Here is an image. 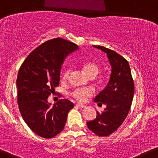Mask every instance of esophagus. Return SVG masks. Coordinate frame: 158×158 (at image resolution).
Listing matches in <instances>:
<instances>
[{
  "instance_id": "esophagus-1",
  "label": "esophagus",
  "mask_w": 158,
  "mask_h": 158,
  "mask_svg": "<svg viewBox=\"0 0 158 158\" xmlns=\"http://www.w3.org/2000/svg\"><path fill=\"white\" fill-rule=\"evenodd\" d=\"M76 106L78 107H80V108H85V105L82 104V103H77Z\"/></svg>"
}]
</instances>
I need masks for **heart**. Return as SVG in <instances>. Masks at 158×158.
I'll use <instances>...</instances> for the list:
<instances>
[{"mask_svg": "<svg viewBox=\"0 0 158 158\" xmlns=\"http://www.w3.org/2000/svg\"><path fill=\"white\" fill-rule=\"evenodd\" d=\"M82 69L88 76L91 77H95L100 72V67L98 64L92 61H88L82 65ZM70 75V70H67L63 75L64 79H67ZM94 94V91L91 88H76L72 93L71 95L73 98H74L78 101L85 102L87 100V99L90 97H92Z\"/></svg>", "mask_w": 158, "mask_h": 158, "instance_id": "b5f03b06", "label": "heart"}]
</instances>
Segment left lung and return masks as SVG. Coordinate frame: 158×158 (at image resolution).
Segmentation results:
<instances>
[{
	"instance_id": "8db88e82",
	"label": "left lung",
	"mask_w": 158,
	"mask_h": 158,
	"mask_svg": "<svg viewBox=\"0 0 158 158\" xmlns=\"http://www.w3.org/2000/svg\"><path fill=\"white\" fill-rule=\"evenodd\" d=\"M106 53L112 66L110 82L94 101L106 107L102 113L97 112L96 118L87 122L90 131L99 136L114 133L125 120L132 104L134 82L128 61L113 50L101 46H94Z\"/></svg>"
}]
</instances>
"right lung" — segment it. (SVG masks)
<instances>
[{
  "instance_id": "1",
  "label": "right lung",
  "mask_w": 158,
  "mask_h": 158,
  "mask_svg": "<svg viewBox=\"0 0 158 158\" xmlns=\"http://www.w3.org/2000/svg\"><path fill=\"white\" fill-rule=\"evenodd\" d=\"M75 43L61 38L43 43L29 54L16 79L17 103L24 121L41 137L53 138L63 131L73 103L60 99L52 106L48 98L59 85L64 58L78 49Z\"/></svg>"
}]
</instances>
